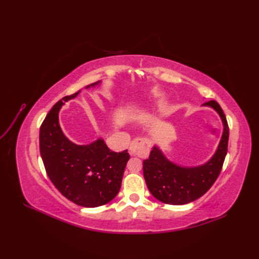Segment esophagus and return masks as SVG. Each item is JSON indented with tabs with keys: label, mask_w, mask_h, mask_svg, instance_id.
<instances>
[{
	"label": "esophagus",
	"mask_w": 259,
	"mask_h": 259,
	"mask_svg": "<svg viewBox=\"0 0 259 259\" xmlns=\"http://www.w3.org/2000/svg\"><path fill=\"white\" fill-rule=\"evenodd\" d=\"M145 148V140L143 138H135L133 142L131 143V146H130V153L131 154H136L138 152V150H142V149Z\"/></svg>",
	"instance_id": "1"
}]
</instances>
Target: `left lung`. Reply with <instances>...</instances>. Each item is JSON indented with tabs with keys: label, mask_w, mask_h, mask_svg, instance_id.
I'll return each mask as SVG.
<instances>
[{
	"label": "left lung",
	"mask_w": 259,
	"mask_h": 259,
	"mask_svg": "<svg viewBox=\"0 0 259 259\" xmlns=\"http://www.w3.org/2000/svg\"><path fill=\"white\" fill-rule=\"evenodd\" d=\"M203 106L211 107L221 115L224 133L215 154L201 166L184 167L168 161L158 147H153L144 161V177L155 199L170 205H183L199 199L213 186L223 168L228 150L229 126L222 107L215 100Z\"/></svg>",
	"instance_id": "1"
}]
</instances>
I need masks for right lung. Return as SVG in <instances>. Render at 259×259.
<instances>
[{"instance_id": "obj_1", "label": "right lung", "mask_w": 259, "mask_h": 259, "mask_svg": "<svg viewBox=\"0 0 259 259\" xmlns=\"http://www.w3.org/2000/svg\"><path fill=\"white\" fill-rule=\"evenodd\" d=\"M79 93L59 100L46 115L40 127V152L48 176L64 197L80 206L97 207L119 193L130 154L127 150L111 151L103 139L79 146L64 135L59 110L64 101Z\"/></svg>"}]
</instances>
